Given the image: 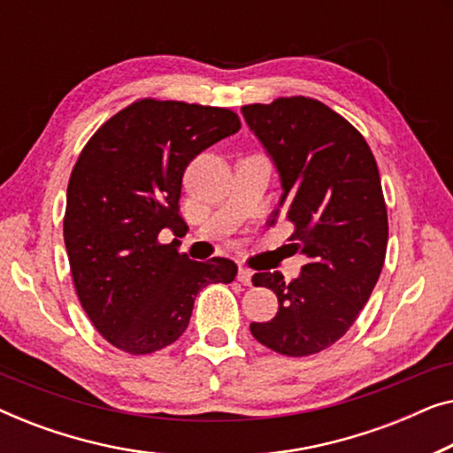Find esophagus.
Here are the masks:
<instances>
[{
    "label": "esophagus",
    "instance_id": "obj_1",
    "mask_svg": "<svg viewBox=\"0 0 453 453\" xmlns=\"http://www.w3.org/2000/svg\"><path fill=\"white\" fill-rule=\"evenodd\" d=\"M251 276H253L251 270H247L245 265H239V274H237V278H239L241 284H251Z\"/></svg>",
    "mask_w": 453,
    "mask_h": 453
}]
</instances>
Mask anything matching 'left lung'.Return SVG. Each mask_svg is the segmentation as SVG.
I'll return each mask as SVG.
<instances>
[{
    "label": "left lung",
    "instance_id": "left-lung-1",
    "mask_svg": "<svg viewBox=\"0 0 453 453\" xmlns=\"http://www.w3.org/2000/svg\"><path fill=\"white\" fill-rule=\"evenodd\" d=\"M241 111L280 173L270 225L288 220V239L309 257L293 282L278 272L253 274L256 287L276 293L278 313L250 330L278 355H318L355 324L386 262L388 208L375 157L355 126L315 98L280 96Z\"/></svg>",
    "mask_w": 453,
    "mask_h": 453
}]
</instances>
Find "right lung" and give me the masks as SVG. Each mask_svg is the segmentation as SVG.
<instances>
[{"instance_id": "add662e5", "label": "right lung", "mask_w": 453, "mask_h": 453, "mask_svg": "<svg viewBox=\"0 0 453 453\" xmlns=\"http://www.w3.org/2000/svg\"><path fill=\"white\" fill-rule=\"evenodd\" d=\"M231 109L140 98L86 142L67 183L64 241L73 287L92 326L115 349L150 355L175 342L189 324L197 293L228 284L226 257L191 262L181 234V181L188 165L237 134Z\"/></svg>"}]
</instances>
